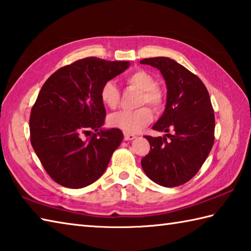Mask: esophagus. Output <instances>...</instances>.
<instances>
[{
  "mask_svg": "<svg viewBox=\"0 0 251 251\" xmlns=\"http://www.w3.org/2000/svg\"><path fill=\"white\" fill-rule=\"evenodd\" d=\"M124 138L125 140H134L136 138V135L129 134V132H124Z\"/></svg>",
  "mask_w": 251,
  "mask_h": 251,
  "instance_id": "1",
  "label": "esophagus"
}]
</instances>
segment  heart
I'll list each match as a JSON object with an SVG mask.
<instances>
[{"label": "heart", "mask_w": 251, "mask_h": 251, "mask_svg": "<svg viewBox=\"0 0 251 251\" xmlns=\"http://www.w3.org/2000/svg\"><path fill=\"white\" fill-rule=\"evenodd\" d=\"M127 85L140 90L139 104H149L154 110H160L164 104L165 96L160 87L155 85V79L145 71H136L126 77ZM100 98L103 104L114 109L120 102V90L115 82H104L101 87ZM153 120V113L148 106H141L136 110H122L113 113L109 117V124L125 132H138Z\"/></svg>", "instance_id": "b5f03b06"}]
</instances>
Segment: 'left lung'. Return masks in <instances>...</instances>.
I'll use <instances>...</instances> for the list:
<instances>
[{"label":"left lung","mask_w":251,"mask_h":251,"mask_svg":"<svg viewBox=\"0 0 251 251\" xmlns=\"http://www.w3.org/2000/svg\"><path fill=\"white\" fill-rule=\"evenodd\" d=\"M140 63L158 68L168 88L164 113L152 126L166 135L145 136L151 149L141 160L142 170L158 185L176 187L198 173L212 149L213 107L200 78L176 61L159 56ZM170 130H174L172 135L167 134Z\"/></svg>","instance_id":"1"}]
</instances>
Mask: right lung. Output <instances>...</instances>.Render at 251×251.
Here are the masks:
<instances>
[{
    "label": "right lung",
    "instance_id": "1",
    "mask_svg": "<svg viewBox=\"0 0 251 251\" xmlns=\"http://www.w3.org/2000/svg\"><path fill=\"white\" fill-rule=\"evenodd\" d=\"M129 65L86 57L61 67L44 82L31 109L30 141L57 184L82 188L104 173L124 136L117 128H101L106 112L100 90ZM83 133L91 138L82 141Z\"/></svg>",
    "mask_w": 251,
    "mask_h": 251
}]
</instances>
